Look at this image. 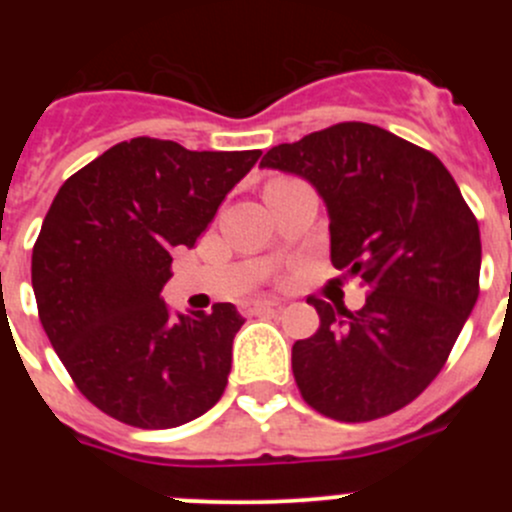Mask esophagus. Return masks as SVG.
I'll return each instance as SVG.
<instances>
[{"instance_id": "obj_1", "label": "esophagus", "mask_w": 512, "mask_h": 512, "mask_svg": "<svg viewBox=\"0 0 512 512\" xmlns=\"http://www.w3.org/2000/svg\"><path fill=\"white\" fill-rule=\"evenodd\" d=\"M280 304L272 302V299H257V302H250L245 304V312L247 314H260V312H272V309H277Z\"/></svg>"}]
</instances>
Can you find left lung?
Returning a JSON list of instances; mask_svg holds the SVG:
<instances>
[{
  "instance_id": "8db88e82",
  "label": "left lung",
  "mask_w": 512,
  "mask_h": 512,
  "mask_svg": "<svg viewBox=\"0 0 512 512\" xmlns=\"http://www.w3.org/2000/svg\"><path fill=\"white\" fill-rule=\"evenodd\" d=\"M260 168L307 180L329 215V257L361 277L359 312L309 297L319 329L292 347L302 399L337 421L404 409L446 364L478 299L480 230L433 153L359 121L282 143Z\"/></svg>"
}]
</instances>
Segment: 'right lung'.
I'll list each match as a JSON object with an SVG mask.
<instances>
[{
  "instance_id": "add662e5",
  "label": "right lung",
  "mask_w": 512,
  "mask_h": 512,
  "mask_svg": "<svg viewBox=\"0 0 512 512\" xmlns=\"http://www.w3.org/2000/svg\"><path fill=\"white\" fill-rule=\"evenodd\" d=\"M260 151H188L133 138L71 175L32 255L41 327L81 394L138 428H175L213 409L245 324L235 304L168 312L173 250L193 247Z\"/></svg>"
}]
</instances>
